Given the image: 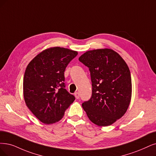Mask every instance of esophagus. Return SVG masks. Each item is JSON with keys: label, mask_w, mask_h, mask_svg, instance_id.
Instances as JSON below:
<instances>
[{"label": "esophagus", "mask_w": 156, "mask_h": 156, "mask_svg": "<svg viewBox=\"0 0 156 156\" xmlns=\"http://www.w3.org/2000/svg\"><path fill=\"white\" fill-rule=\"evenodd\" d=\"M74 96L76 97V99H79V98H80V94H79L78 92H76V93H74Z\"/></svg>", "instance_id": "obj_1"}]
</instances>
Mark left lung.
<instances>
[{
    "label": "left lung",
    "mask_w": 156,
    "mask_h": 156,
    "mask_svg": "<svg viewBox=\"0 0 156 156\" xmlns=\"http://www.w3.org/2000/svg\"><path fill=\"white\" fill-rule=\"evenodd\" d=\"M90 73L92 96L82 107L93 123L105 126L122 118L132 96L130 72L126 62L110 49L87 51L79 58Z\"/></svg>",
    "instance_id": "1"
}]
</instances>
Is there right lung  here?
Returning a JSON list of instances; mask_svg holds the SVG:
<instances>
[{
	"mask_svg": "<svg viewBox=\"0 0 156 156\" xmlns=\"http://www.w3.org/2000/svg\"><path fill=\"white\" fill-rule=\"evenodd\" d=\"M78 52L55 47L43 51L29 63L23 92L26 104L41 122L60 121L75 97L65 89L64 71Z\"/></svg>",
	"mask_w": 156,
	"mask_h": 156,
	"instance_id": "add662e5",
	"label": "right lung"
}]
</instances>
